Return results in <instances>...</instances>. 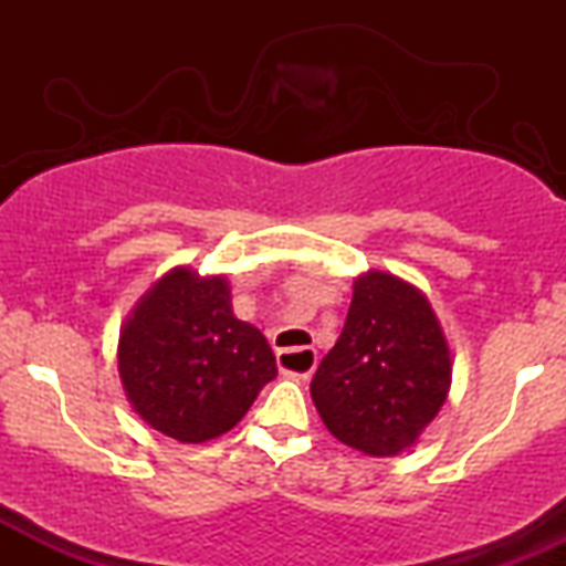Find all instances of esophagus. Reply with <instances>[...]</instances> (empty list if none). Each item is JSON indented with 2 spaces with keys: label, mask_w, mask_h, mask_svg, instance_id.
Listing matches in <instances>:
<instances>
[{
  "label": "esophagus",
  "mask_w": 566,
  "mask_h": 566,
  "mask_svg": "<svg viewBox=\"0 0 566 566\" xmlns=\"http://www.w3.org/2000/svg\"><path fill=\"white\" fill-rule=\"evenodd\" d=\"M292 353H295L298 358L306 361V369L303 374H292L291 370H287L283 366L282 369H284V373L290 375V378H295V380H308L311 375H314V369H316V359H319V356H316V350H314V348H287V350H282V354H279V365H281V361Z\"/></svg>",
  "instance_id": "1"
}]
</instances>
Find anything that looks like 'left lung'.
Masks as SVG:
<instances>
[{"label":"left lung","mask_w":566,"mask_h":566,"mask_svg":"<svg viewBox=\"0 0 566 566\" xmlns=\"http://www.w3.org/2000/svg\"><path fill=\"white\" fill-rule=\"evenodd\" d=\"M450 386V343L426 292L391 271L356 276L343 333L311 380L327 431L369 458H394L418 444Z\"/></svg>","instance_id":"left-lung-1"}]
</instances>
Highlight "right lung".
I'll return each mask as SVG.
<instances>
[{"mask_svg":"<svg viewBox=\"0 0 566 566\" xmlns=\"http://www.w3.org/2000/svg\"><path fill=\"white\" fill-rule=\"evenodd\" d=\"M116 365L135 415L184 444L223 437L276 378L269 340L233 314L229 279L191 265H175L129 308Z\"/></svg>","mask_w":566,"mask_h":566,"instance_id":"1","label":"right lung"}]
</instances>
